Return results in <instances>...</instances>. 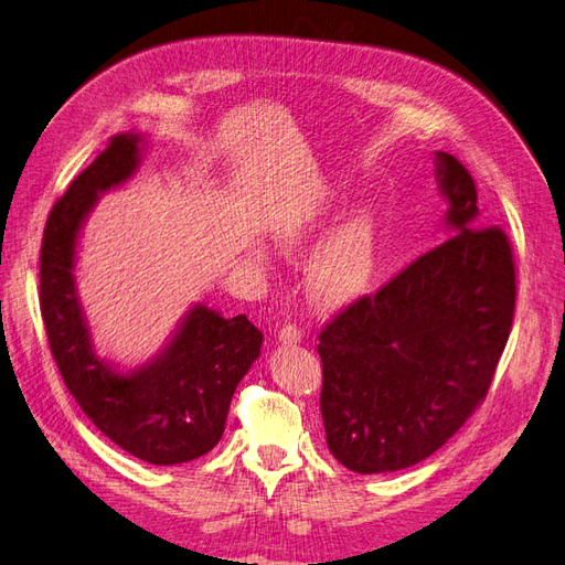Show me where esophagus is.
Here are the masks:
<instances>
[{"mask_svg": "<svg viewBox=\"0 0 565 565\" xmlns=\"http://www.w3.org/2000/svg\"><path fill=\"white\" fill-rule=\"evenodd\" d=\"M303 337L301 328H297V324H282V330L278 332V341L282 347H292V344H299Z\"/></svg>", "mask_w": 565, "mask_h": 565, "instance_id": "34e87169", "label": "esophagus"}]
</instances>
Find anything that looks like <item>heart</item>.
Listing matches in <instances>:
<instances>
[{
	"instance_id": "heart-1",
	"label": "heart",
	"mask_w": 565,
	"mask_h": 565,
	"mask_svg": "<svg viewBox=\"0 0 565 565\" xmlns=\"http://www.w3.org/2000/svg\"><path fill=\"white\" fill-rule=\"evenodd\" d=\"M339 214L332 193L301 198L273 218L270 235L287 252L309 249ZM256 262L268 266V254L256 252ZM384 256V224L380 214L363 207L344 216L318 247L309 276L311 292L324 306L349 303L370 292L377 282Z\"/></svg>"
}]
</instances>
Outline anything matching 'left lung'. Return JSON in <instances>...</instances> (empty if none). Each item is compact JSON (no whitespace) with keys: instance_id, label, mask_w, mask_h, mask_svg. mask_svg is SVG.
<instances>
[{"instance_id":"left-lung-1","label":"left lung","mask_w":565,"mask_h":565,"mask_svg":"<svg viewBox=\"0 0 565 565\" xmlns=\"http://www.w3.org/2000/svg\"><path fill=\"white\" fill-rule=\"evenodd\" d=\"M434 156L450 237L320 332L324 436L355 473L419 465L455 436L486 398L514 318L507 235L483 226L465 164Z\"/></svg>"}]
</instances>
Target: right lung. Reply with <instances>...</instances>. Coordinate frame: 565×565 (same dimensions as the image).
Wrapping results in <instances>:
<instances>
[{
  "label": "right lung",
  "instance_id": "add662e5",
  "mask_svg": "<svg viewBox=\"0 0 565 565\" xmlns=\"http://www.w3.org/2000/svg\"><path fill=\"white\" fill-rule=\"evenodd\" d=\"M148 139L117 134L54 204L40 256V309L67 391L115 446L148 465L172 467L207 455L224 436L231 398L259 358L264 334L247 316L207 303L183 313L167 344L136 367L100 358L77 292V247L98 198L122 188Z\"/></svg>",
  "mask_w": 565,
  "mask_h": 565
}]
</instances>
